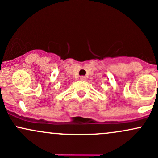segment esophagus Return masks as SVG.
<instances>
[{
    "label": "esophagus",
    "mask_w": 158,
    "mask_h": 158,
    "mask_svg": "<svg viewBox=\"0 0 158 158\" xmlns=\"http://www.w3.org/2000/svg\"><path fill=\"white\" fill-rule=\"evenodd\" d=\"M80 79H81V81H85L86 77L85 76H81V77H80Z\"/></svg>",
    "instance_id": "esophagus-1"
}]
</instances>
